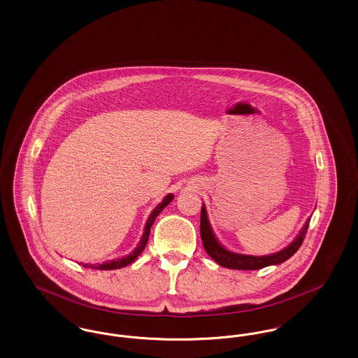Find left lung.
Returning a JSON list of instances; mask_svg holds the SVG:
<instances>
[{
  "mask_svg": "<svg viewBox=\"0 0 358 358\" xmlns=\"http://www.w3.org/2000/svg\"><path fill=\"white\" fill-rule=\"evenodd\" d=\"M308 222H310V217L307 219V222L299 231V234L296 235V238L279 252L264 256L245 255V254L232 252L222 245L212 229V225L208 219L206 208L205 204H203L201 219H200V234H201L203 245L206 254L210 256L217 264L232 270H259L267 266L280 264L294 255L303 243V238L306 236L307 228H308Z\"/></svg>",
  "mask_w": 358,
  "mask_h": 358,
  "instance_id": "1",
  "label": "left lung"
}]
</instances>
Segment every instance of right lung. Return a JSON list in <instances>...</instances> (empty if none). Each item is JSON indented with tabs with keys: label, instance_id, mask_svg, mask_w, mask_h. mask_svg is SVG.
<instances>
[{
	"label": "right lung",
	"instance_id": "obj_1",
	"mask_svg": "<svg viewBox=\"0 0 358 358\" xmlns=\"http://www.w3.org/2000/svg\"><path fill=\"white\" fill-rule=\"evenodd\" d=\"M173 199H174L173 193H169V194H166V196L164 197V200H162L159 204L154 208L153 210H152V213H150V216L148 217V222H146V225H145L142 238L139 240V243H138V245H136V248H134L129 255L122 256L120 259H111V260L103 262L102 264L96 263V264H83V266L87 267V268H92V270H118V268H122V267H126L127 264H131V263L136 260V257L142 254V251L145 250V247H146V244H148L149 234H150V228H152V225H153L154 222H155L157 216L162 212V209H164L165 206H168V205L171 204Z\"/></svg>",
	"mask_w": 358,
	"mask_h": 358
}]
</instances>
